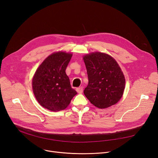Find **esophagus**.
<instances>
[{"label": "esophagus", "mask_w": 158, "mask_h": 158, "mask_svg": "<svg viewBox=\"0 0 158 158\" xmlns=\"http://www.w3.org/2000/svg\"><path fill=\"white\" fill-rule=\"evenodd\" d=\"M76 91H77V92L79 93V94H82V92H83V87H79V88H76Z\"/></svg>", "instance_id": "1"}]
</instances>
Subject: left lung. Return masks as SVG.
<instances>
[{"instance_id":"8db88e82","label":"left lung","mask_w":158,"mask_h":158,"mask_svg":"<svg viewBox=\"0 0 158 158\" xmlns=\"http://www.w3.org/2000/svg\"><path fill=\"white\" fill-rule=\"evenodd\" d=\"M87 69L88 85L84 94L94 106L109 107L121 98L125 78L117 61L103 52H95L84 56Z\"/></svg>"}]
</instances>
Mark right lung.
<instances>
[{
  "label": "right lung",
  "mask_w": 158,
  "mask_h": 158,
  "mask_svg": "<svg viewBox=\"0 0 158 158\" xmlns=\"http://www.w3.org/2000/svg\"><path fill=\"white\" fill-rule=\"evenodd\" d=\"M73 56L64 52L49 55L37 69L32 80L33 94L44 107L52 111L68 107L77 94L65 70Z\"/></svg>",
  "instance_id": "1"
}]
</instances>
